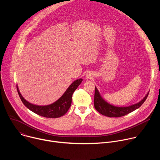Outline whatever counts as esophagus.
I'll list each match as a JSON object with an SVG mask.
<instances>
[{
    "label": "esophagus",
    "instance_id": "1",
    "mask_svg": "<svg viewBox=\"0 0 160 160\" xmlns=\"http://www.w3.org/2000/svg\"><path fill=\"white\" fill-rule=\"evenodd\" d=\"M85 77L87 79H90V78H92L93 77V76H92V74L91 73H87L86 76H85Z\"/></svg>",
    "mask_w": 160,
    "mask_h": 160
}]
</instances>
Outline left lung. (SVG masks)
Segmentation results:
<instances>
[{
	"instance_id": "8db88e82",
	"label": "left lung",
	"mask_w": 160,
	"mask_h": 160,
	"mask_svg": "<svg viewBox=\"0 0 160 160\" xmlns=\"http://www.w3.org/2000/svg\"><path fill=\"white\" fill-rule=\"evenodd\" d=\"M149 92L146 96L139 102L126 107H118L107 102L101 96L99 90L95 87L94 94V107L96 109L101 115L108 117H120L138 109L146 100Z\"/></svg>"
}]
</instances>
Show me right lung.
Here are the masks:
<instances>
[{
	"mask_svg": "<svg viewBox=\"0 0 160 160\" xmlns=\"http://www.w3.org/2000/svg\"><path fill=\"white\" fill-rule=\"evenodd\" d=\"M83 79L79 78L74 81L68 87L62 96L56 102L49 105L38 106L28 102L21 94L18 87L17 85L18 92L19 98L24 104L32 112L37 115L45 118H59L66 113L72 104V95L74 91L77 88L78 85L82 83Z\"/></svg>",
	"mask_w": 160,
	"mask_h": 160,
	"instance_id": "obj_1",
	"label": "right lung"
}]
</instances>
